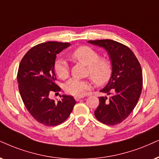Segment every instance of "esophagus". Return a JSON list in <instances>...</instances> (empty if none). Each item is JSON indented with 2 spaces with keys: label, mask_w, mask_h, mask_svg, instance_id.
<instances>
[{
  "label": "esophagus",
  "mask_w": 159,
  "mask_h": 159,
  "mask_svg": "<svg viewBox=\"0 0 159 159\" xmlns=\"http://www.w3.org/2000/svg\"><path fill=\"white\" fill-rule=\"evenodd\" d=\"M84 97H82V96H75V100L76 101H78V100H80L81 99V98H83Z\"/></svg>",
  "instance_id": "34e87169"
}]
</instances>
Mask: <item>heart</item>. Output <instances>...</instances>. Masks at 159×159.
I'll list each match as a JSON object with an SVG mask.
<instances>
[{
    "label": "heart",
    "instance_id": "b5f03b06",
    "mask_svg": "<svg viewBox=\"0 0 159 159\" xmlns=\"http://www.w3.org/2000/svg\"><path fill=\"white\" fill-rule=\"evenodd\" d=\"M70 58L73 61L87 67L86 74L96 85H103L111 77L112 66L109 60L100 57L98 52L89 46L84 45L75 48L70 53ZM54 70L61 79L69 77V66L65 60L58 59L54 64ZM90 89L91 84L86 80L71 79L65 85V92L74 96H83Z\"/></svg>",
    "mask_w": 159,
    "mask_h": 159
}]
</instances>
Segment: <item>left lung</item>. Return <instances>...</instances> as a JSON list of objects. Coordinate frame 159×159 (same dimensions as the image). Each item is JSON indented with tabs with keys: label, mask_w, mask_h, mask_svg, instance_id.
Returning a JSON list of instances; mask_svg holds the SVG:
<instances>
[{
	"label": "left lung",
	"mask_w": 159,
	"mask_h": 159,
	"mask_svg": "<svg viewBox=\"0 0 159 159\" xmlns=\"http://www.w3.org/2000/svg\"><path fill=\"white\" fill-rule=\"evenodd\" d=\"M89 43L103 47L111 60L112 75L100 92L109 98L100 97L94 116L102 123L115 125L133 111L142 90V71L137 58L129 48L111 39L90 40Z\"/></svg>",
	"instance_id": "obj_1"
}]
</instances>
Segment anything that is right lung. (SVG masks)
Listing matches in <instances>:
<instances>
[{
	"instance_id": "obj_1",
	"label": "right lung",
	"mask_w": 159,
	"mask_h": 159,
	"mask_svg": "<svg viewBox=\"0 0 159 159\" xmlns=\"http://www.w3.org/2000/svg\"><path fill=\"white\" fill-rule=\"evenodd\" d=\"M70 44L47 42L31 48L20 63L17 82L24 105L34 119L47 126H56L67 119L75 100L73 96L62 95L56 102L50 99L52 92H59L56 84L54 64L56 54Z\"/></svg>"
}]
</instances>
